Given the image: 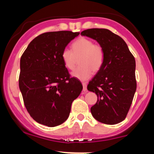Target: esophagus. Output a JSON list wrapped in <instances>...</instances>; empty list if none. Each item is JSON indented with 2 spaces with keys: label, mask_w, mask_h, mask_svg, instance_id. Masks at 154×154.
<instances>
[{
  "label": "esophagus",
  "mask_w": 154,
  "mask_h": 154,
  "mask_svg": "<svg viewBox=\"0 0 154 154\" xmlns=\"http://www.w3.org/2000/svg\"><path fill=\"white\" fill-rule=\"evenodd\" d=\"M82 86H83V91L85 92L87 91V83L82 82Z\"/></svg>",
  "instance_id": "34e87169"
}]
</instances>
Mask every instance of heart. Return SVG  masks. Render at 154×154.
Returning <instances> with one entry per match:
<instances>
[{"mask_svg":"<svg viewBox=\"0 0 154 154\" xmlns=\"http://www.w3.org/2000/svg\"><path fill=\"white\" fill-rule=\"evenodd\" d=\"M72 51L64 48L61 53V59L66 69L73 70L77 65V59L80 65L74 72L72 77L82 81L90 79L93 72H98L104 61V51L99 44L93 43L88 38H80L72 45Z\"/></svg>","mask_w":154,"mask_h":154,"instance_id":"obj_1","label":"heart"}]
</instances>
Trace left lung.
I'll use <instances>...</instances> for the list:
<instances>
[{
  "label": "left lung",
  "instance_id": "left-lung-1",
  "mask_svg": "<svg viewBox=\"0 0 154 154\" xmlns=\"http://www.w3.org/2000/svg\"><path fill=\"white\" fill-rule=\"evenodd\" d=\"M81 35L96 40L103 47L101 69L90 81L88 90L98 100L91 107L93 117L100 122L115 125L126 118L136 91L135 60L121 37L107 29H88Z\"/></svg>",
  "mask_w": 154,
  "mask_h": 154
}]
</instances>
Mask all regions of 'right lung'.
Instances as JSON below:
<instances>
[{
    "label": "right lung",
    "instance_id": "right-lung-1",
    "mask_svg": "<svg viewBox=\"0 0 154 154\" xmlns=\"http://www.w3.org/2000/svg\"><path fill=\"white\" fill-rule=\"evenodd\" d=\"M79 32H45L30 42L20 59L19 85L26 110L37 122L56 127L68 119L73 100L82 90L70 77L61 53Z\"/></svg>",
    "mask_w": 154,
    "mask_h": 154
}]
</instances>
